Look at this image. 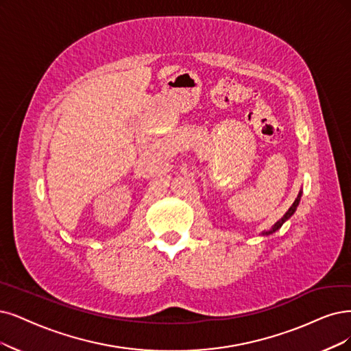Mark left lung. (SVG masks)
Returning <instances> with one entry per match:
<instances>
[{
    "label": "left lung",
    "mask_w": 351,
    "mask_h": 351,
    "mask_svg": "<svg viewBox=\"0 0 351 351\" xmlns=\"http://www.w3.org/2000/svg\"><path fill=\"white\" fill-rule=\"evenodd\" d=\"M301 197H302V189L300 191V193H298V197H296V199L293 201V204L291 205V208L283 214V217L279 219V221H276L274 226H271V228L270 230H267V231H263L262 232V236H270V234H274V232H276L285 223L288 221V219L295 214V211H296V208H298V205H300V202H301Z\"/></svg>",
    "instance_id": "obj_1"
}]
</instances>
